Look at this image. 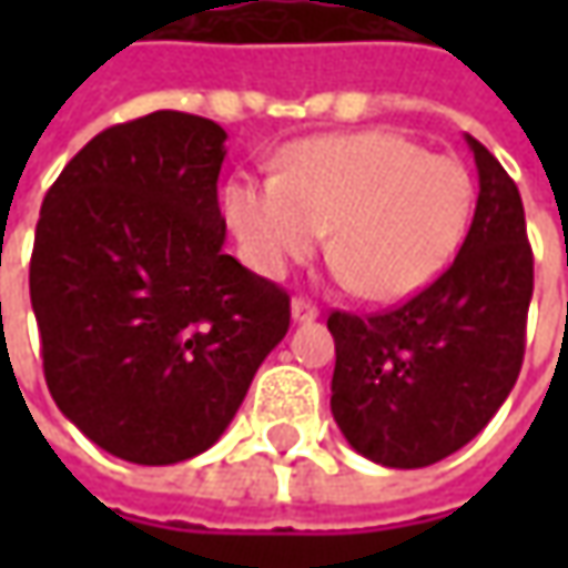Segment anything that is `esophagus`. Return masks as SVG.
<instances>
[{"mask_svg":"<svg viewBox=\"0 0 568 568\" xmlns=\"http://www.w3.org/2000/svg\"><path fill=\"white\" fill-rule=\"evenodd\" d=\"M291 316H294V322H313V318H318V306L306 296H296L291 303Z\"/></svg>","mask_w":568,"mask_h":568,"instance_id":"obj_1","label":"esophagus"}]
</instances>
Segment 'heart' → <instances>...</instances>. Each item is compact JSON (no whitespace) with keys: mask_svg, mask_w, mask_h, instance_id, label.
<instances>
[{"mask_svg":"<svg viewBox=\"0 0 568 568\" xmlns=\"http://www.w3.org/2000/svg\"><path fill=\"white\" fill-rule=\"evenodd\" d=\"M468 170L395 132L291 144L268 180L233 176L224 217L265 277L310 258L332 227V258L366 300H404L446 272L470 224Z\"/></svg>","mask_w":568,"mask_h":568,"instance_id":"1","label":"heart"}]
</instances>
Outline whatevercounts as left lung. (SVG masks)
Wrapping results in <instances>:
<instances>
[{"mask_svg": "<svg viewBox=\"0 0 568 568\" xmlns=\"http://www.w3.org/2000/svg\"><path fill=\"white\" fill-rule=\"evenodd\" d=\"M477 207L455 262L407 303L332 313V414L351 448L385 468H426L468 446L509 398L535 255L513 176L477 139Z\"/></svg>", "mask_w": 568, "mask_h": 568, "instance_id": "left-lung-1", "label": "left lung"}]
</instances>
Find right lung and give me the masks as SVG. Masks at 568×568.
<instances>
[{
    "instance_id": "add662e5",
    "label": "right lung",
    "mask_w": 568,
    "mask_h": 568,
    "mask_svg": "<svg viewBox=\"0 0 568 568\" xmlns=\"http://www.w3.org/2000/svg\"><path fill=\"white\" fill-rule=\"evenodd\" d=\"M224 142L176 110L110 125L40 207L31 306L50 395L132 465L214 446L291 328V296L224 252Z\"/></svg>"
}]
</instances>
